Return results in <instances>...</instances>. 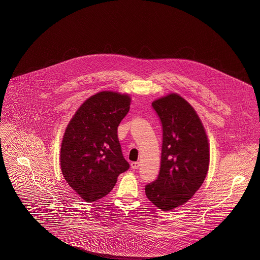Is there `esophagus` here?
I'll return each instance as SVG.
<instances>
[{
    "instance_id": "1",
    "label": "esophagus",
    "mask_w": 260,
    "mask_h": 260,
    "mask_svg": "<svg viewBox=\"0 0 260 260\" xmlns=\"http://www.w3.org/2000/svg\"><path fill=\"white\" fill-rule=\"evenodd\" d=\"M139 162H137V161H133L132 164H131V167H132V169L133 170H137L138 168H139Z\"/></svg>"
}]
</instances>
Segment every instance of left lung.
Here are the masks:
<instances>
[{
	"instance_id": "1",
	"label": "left lung",
	"mask_w": 260,
	"mask_h": 260,
	"mask_svg": "<svg viewBox=\"0 0 260 260\" xmlns=\"http://www.w3.org/2000/svg\"><path fill=\"white\" fill-rule=\"evenodd\" d=\"M161 124V168L145 186L149 201L160 210L183 205L202 186L209 170L210 151L205 128L193 107L172 93L152 103Z\"/></svg>"
}]
</instances>
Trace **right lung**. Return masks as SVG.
<instances>
[{"label": "right lung", "instance_id": "add662e5", "mask_svg": "<svg viewBox=\"0 0 260 260\" xmlns=\"http://www.w3.org/2000/svg\"><path fill=\"white\" fill-rule=\"evenodd\" d=\"M126 94L101 91L87 99L67 125L62 140V174L86 202L106 196L119 174L129 169L117 129L129 110Z\"/></svg>", "mask_w": 260, "mask_h": 260}]
</instances>
